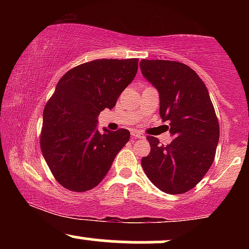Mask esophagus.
Wrapping results in <instances>:
<instances>
[{
  "label": "esophagus",
  "mask_w": 249,
  "mask_h": 249,
  "mask_svg": "<svg viewBox=\"0 0 249 249\" xmlns=\"http://www.w3.org/2000/svg\"><path fill=\"white\" fill-rule=\"evenodd\" d=\"M131 136H132V138H138V139L145 138V137L142 136V133H138V132H132V133H131Z\"/></svg>",
  "instance_id": "obj_1"
}]
</instances>
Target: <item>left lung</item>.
<instances>
[{
	"label": "left lung",
	"mask_w": 249,
	"mask_h": 249,
	"mask_svg": "<svg viewBox=\"0 0 249 249\" xmlns=\"http://www.w3.org/2000/svg\"><path fill=\"white\" fill-rule=\"evenodd\" d=\"M142 76L160 97V117L174 137L168 145L147 136L151 151L142 158L147 178L162 192L182 194L199 184L212 166L220 137L218 117L206 85L184 63L142 59Z\"/></svg>",
	"instance_id": "left-lung-1"
}]
</instances>
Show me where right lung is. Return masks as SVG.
I'll return each mask as SVG.
<instances>
[{"mask_svg":"<svg viewBox=\"0 0 249 249\" xmlns=\"http://www.w3.org/2000/svg\"><path fill=\"white\" fill-rule=\"evenodd\" d=\"M138 71V59H96L72 68L59 79L43 111L41 150L63 187H96L130 139L126 128L102 133L97 117L112 108Z\"/></svg>","mask_w":249,"mask_h":249,"instance_id":"obj_1","label":"right lung"}]
</instances>
